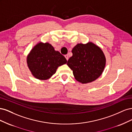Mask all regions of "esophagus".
<instances>
[{
	"instance_id": "obj_1",
	"label": "esophagus",
	"mask_w": 132,
	"mask_h": 132,
	"mask_svg": "<svg viewBox=\"0 0 132 132\" xmlns=\"http://www.w3.org/2000/svg\"><path fill=\"white\" fill-rule=\"evenodd\" d=\"M64 57H65L66 59H67V61H68V59H69V57H68V55L67 54H66V55H64Z\"/></svg>"
}]
</instances>
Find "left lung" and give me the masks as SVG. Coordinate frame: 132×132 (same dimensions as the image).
<instances>
[{
    "mask_svg": "<svg viewBox=\"0 0 132 132\" xmlns=\"http://www.w3.org/2000/svg\"><path fill=\"white\" fill-rule=\"evenodd\" d=\"M67 65L73 70L77 80L82 84L91 82L100 76L106 65V58L101 49L92 42L78 43Z\"/></svg>",
    "mask_w": 132,
    "mask_h": 132,
    "instance_id": "1",
    "label": "left lung"
}]
</instances>
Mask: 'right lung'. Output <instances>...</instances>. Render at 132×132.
I'll use <instances>...</instances> for the list:
<instances>
[{
  "label": "right lung",
  "instance_id": "right-lung-1",
  "mask_svg": "<svg viewBox=\"0 0 132 132\" xmlns=\"http://www.w3.org/2000/svg\"><path fill=\"white\" fill-rule=\"evenodd\" d=\"M67 62L65 58L48 43H37L27 57V66L32 74L39 80L50 79L58 67Z\"/></svg>",
  "mask_w": 132,
  "mask_h": 132
}]
</instances>
